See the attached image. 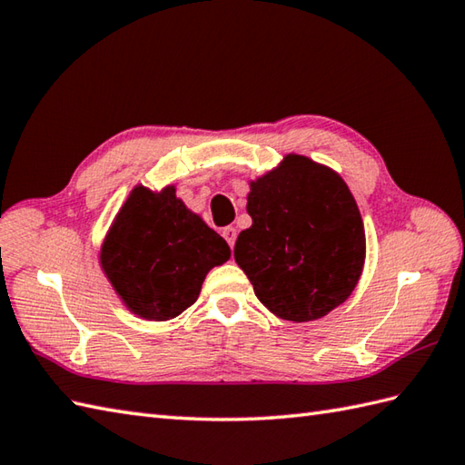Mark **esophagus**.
<instances>
[{
    "mask_svg": "<svg viewBox=\"0 0 465 465\" xmlns=\"http://www.w3.org/2000/svg\"><path fill=\"white\" fill-rule=\"evenodd\" d=\"M222 235L225 237V242L230 243V247H233V243H235V237H237L235 228H232V225H228V228H223V230H222Z\"/></svg>",
    "mask_w": 465,
    "mask_h": 465,
    "instance_id": "obj_1",
    "label": "esophagus"
}]
</instances>
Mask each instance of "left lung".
Here are the masks:
<instances>
[{
	"mask_svg": "<svg viewBox=\"0 0 465 465\" xmlns=\"http://www.w3.org/2000/svg\"><path fill=\"white\" fill-rule=\"evenodd\" d=\"M247 213L253 223L237 235L233 257L275 317L315 321L351 297L366 240L359 206L337 172L287 154L250 182Z\"/></svg>",
	"mask_w": 465,
	"mask_h": 465,
	"instance_id": "left-lung-1",
	"label": "left lung"
}]
</instances>
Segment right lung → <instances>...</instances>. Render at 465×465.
<instances>
[{"mask_svg":"<svg viewBox=\"0 0 465 465\" xmlns=\"http://www.w3.org/2000/svg\"><path fill=\"white\" fill-rule=\"evenodd\" d=\"M230 245L186 208L174 186H134L101 245V267L124 307L168 321L196 303L208 272L230 259Z\"/></svg>","mask_w":465,"mask_h":465,"instance_id":"1","label":"right lung"}]
</instances>
